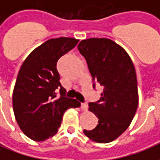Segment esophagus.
Segmentation results:
<instances>
[{"label": "esophagus", "instance_id": "1", "mask_svg": "<svg viewBox=\"0 0 160 160\" xmlns=\"http://www.w3.org/2000/svg\"><path fill=\"white\" fill-rule=\"evenodd\" d=\"M80 107H81V109H82L83 111H87V108H88V105H87V103H81Z\"/></svg>", "mask_w": 160, "mask_h": 160}]
</instances>
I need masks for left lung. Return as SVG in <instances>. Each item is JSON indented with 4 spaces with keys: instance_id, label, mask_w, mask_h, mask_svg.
Returning a JSON list of instances; mask_svg holds the SVG:
<instances>
[{
    "instance_id": "left-lung-1",
    "label": "left lung",
    "mask_w": 160,
    "mask_h": 160,
    "mask_svg": "<svg viewBox=\"0 0 160 160\" xmlns=\"http://www.w3.org/2000/svg\"><path fill=\"white\" fill-rule=\"evenodd\" d=\"M92 77V87H103L99 100L89 103L98 124L84 134L92 141L108 143L119 137L133 120L138 107L134 64L128 53L108 38L82 40L78 45Z\"/></svg>"
}]
</instances>
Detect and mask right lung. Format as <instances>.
<instances>
[{
    "label": "right lung",
    "instance_id": "1",
    "mask_svg": "<svg viewBox=\"0 0 160 160\" xmlns=\"http://www.w3.org/2000/svg\"><path fill=\"white\" fill-rule=\"evenodd\" d=\"M78 42L70 38L48 40L27 56L19 69L12 93L13 112L20 129L33 141L52 137L65 111L80 106L79 101L66 97L56 68L58 60Z\"/></svg>",
    "mask_w": 160,
    "mask_h": 160
}]
</instances>
